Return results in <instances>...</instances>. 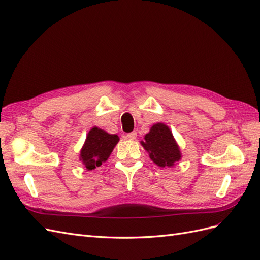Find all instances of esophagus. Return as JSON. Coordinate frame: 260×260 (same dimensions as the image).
Wrapping results in <instances>:
<instances>
[{
	"mask_svg": "<svg viewBox=\"0 0 260 260\" xmlns=\"http://www.w3.org/2000/svg\"><path fill=\"white\" fill-rule=\"evenodd\" d=\"M137 132L133 131V132H130V133H127V135L124 136L125 139H129V140H136L137 139Z\"/></svg>",
	"mask_w": 260,
	"mask_h": 260,
	"instance_id": "obj_1",
	"label": "esophagus"
}]
</instances>
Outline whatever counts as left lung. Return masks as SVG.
Segmentation results:
<instances>
[{
	"instance_id": "left-lung-1",
	"label": "left lung",
	"mask_w": 260,
	"mask_h": 260,
	"mask_svg": "<svg viewBox=\"0 0 260 260\" xmlns=\"http://www.w3.org/2000/svg\"><path fill=\"white\" fill-rule=\"evenodd\" d=\"M141 144L148 152L149 158L161 168L172 167L181 159L180 148L171 130L165 123L153 124L145 135L144 141H141Z\"/></svg>"
}]
</instances>
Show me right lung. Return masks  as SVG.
Segmentation results:
<instances>
[{
    "label": "right lung",
    "instance_id": "obj_1",
    "mask_svg": "<svg viewBox=\"0 0 260 260\" xmlns=\"http://www.w3.org/2000/svg\"><path fill=\"white\" fill-rule=\"evenodd\" d=\"M119 142L117 135H109L106 131L93 127L86 136L80 152V160L85 170H93L107 160L114 147Z\"/></svg>",
    "mask_w": 260,
    "mask_h": 260
}]
</instances>
